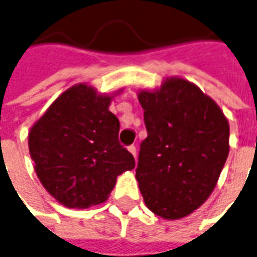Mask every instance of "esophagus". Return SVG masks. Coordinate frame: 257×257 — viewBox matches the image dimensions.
Masks as SVG:
<instances>
[{
  "label": "esophagus",
  "mask_w": 257,
  "mask_h": 257,
  "mask_svg": "<svg viewBox=\"0 0 257 257\" xmlns=\"http://www.w3.org/2000/svg\"><path fill=\"white\" fill-rule=\"evenodd\" d=\"M128 151L134 156V158L137 157V147H136V146H130V147H128Z\"/></svg>",
  "instance_id": "esophagus-1"
}]
</instances>
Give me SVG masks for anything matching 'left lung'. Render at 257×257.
Listing matches in <instances>:
<instances>
[{
  "label": "left lung",
  "instance_id": "obj_1",
  "mask_svg": "<svg viewBox=\"0 0 257 257\" xmlns=\"http://www.w3.org/2000/svg\"><path fill=\"white\" fill-rule=\"evenodd\" d=\"M147 139L136 178L144 202L164 219H181L212 194L229 154V123L197 84L167 77L160 89L140 90Z\"/></svg>",
  "mask_w": 257,
  "mask_h": 257
}]
</instances>
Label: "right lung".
Masks as SVG:
<instances>
[{
	"label": "right lung",
	"instance_id": "right-lung-1",
	"mask_svg": "<svg viewBox=\"0 0 257 257\" xmlns=\"http://www.w3.org/2000/svg\"><path fill=\"white\" fill-rule=\"evenodd\" d=\"M113 96L86 83L75 84L29 130L36 175L66 208L84 209L104 202L117 177L136 165L118 143L120 123L108 110Z\"/></svg>",
	"mask_w": 257,
	"mask_h": 257
}]
</instances>
